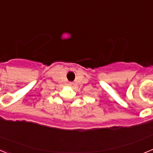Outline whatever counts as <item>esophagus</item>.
Listing matches in <instances>:
<instances>
[{
	"label": "esophagus",
	"instance_id": "obj_1",
	"mask_svg": "<svg viewBox=\"0 0 153 153\" xmlns=\"http://www.w3.org/2000/svg\"><path fill=\"white\" fill-rule=\"evenodd\" d=\"M68 84H69V86H73V85H74V83H72V82H70Z\"/></svg>",
	"mask_w": 153,
	"mask_h": 153
}]
</instances>
